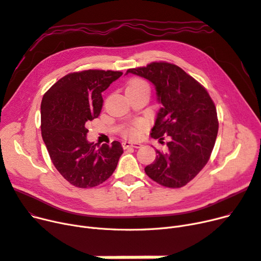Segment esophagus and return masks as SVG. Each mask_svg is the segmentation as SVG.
I'll return each mask as SVG.
<instances>
[{"instance_id":"34e87169","label":"esophagus","mask_w":261,"mask_h":261,"mask_svg":"<svg viewBox=\"0 0 261 261\" xmlns=\"http://www.w3.org/2000/svg\"><path fill=\"white\" fill-rule=\"evenodd\" d=\"M122 147H123V149H127V148H129V147H134V148H139V147H141L142 146V144L141 143H138V142H129V141H123L122 143Z\"/></svg>"}]
</instances>
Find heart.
I'll return each mask as SVG.
<instances>
[{
    "mask_svg": "<svg viewBox=\"0 0 261 261\" xmlns=\"http://www.w3.org/2000/svg\"><path fill=\"white\" fill-rule=\"evenodd\" d=\"M127 89H148V85H147V83L144 80H141V79H133V80L129 82ZM143 128H144V123L139 121L124 129L123 133L130 138H137L142 132Z\"/></svg>",
    "mask_w": 261,
    "mask_h": 261,
    "instance_id": "1",
    "label": "heart"
}]
</instances>
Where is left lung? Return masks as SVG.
<instances>
[{
  "instance_id": "left-lung-1",
  "label": "left lung",
  "mask_w": 261,
  "mask_h": 261,
  "mask_svg": "<svg viewBox=\"0 0 261 261\" xmlns=\"http://www.w3.org/2000/svg\"><path fill=\"white\" fill-rule=\"evenodd\" d=\"M150 81L156 90L159 110L151 138L168 139L167 150H155L154 161L145 167L153 181L167 188H181L207 164L217 140V109L206 88L180 67L154 62L128 69Z\"/></svg>"
}]
</instances>
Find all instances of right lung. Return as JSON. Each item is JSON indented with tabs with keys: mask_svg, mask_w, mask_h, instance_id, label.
<instances>
[{
	"mask_svg": "<svg viewBox=\"0 0 261 261\" xmlns=\"http://www.w3.org/2000/svg\"><path fill=\"white\" fill-rule=\"evenodd\" d=\"M122 72L84 70L69 73L43 95L41 135L51 161L59 173L76 188L101 185L114 173L121 144L90 143L86 122L97 118L103 106L101 93Z\"/></svg>",
	"mask_w": 261,
	"mask_h": 261,
	"instance_id": "add662e5",
	"label": "right lung"
}]
</instances>
